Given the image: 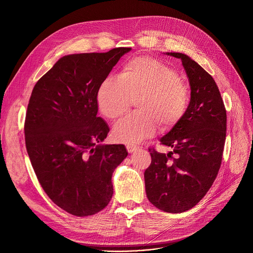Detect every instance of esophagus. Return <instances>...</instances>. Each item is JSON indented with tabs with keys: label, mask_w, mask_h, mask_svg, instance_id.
I'll use <instances>...</instances> for the list:
<instances>
[{
	"label": "esophagus",
	"mask_w": 253,
	"mask_h": 253,
	"mask_svg": "<svg viewBox=\"0 0 253 253\" xmlns=\"http://www.w3.org/2000/svg\"><path fill=\"white\" fill-rule=\"evenodd\" d=\"M126 149H127V151H128V153H133V152H135L136 150H138V148L136 147V145H133V144H128L127 147H126Z\"/></svg>",
	"instance_id": "1"
}]
</instances>
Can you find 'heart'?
Listing matches in <instances>:
<instances>
[{
	"instance_id": "heart-1",
	"label": "heart",
	"mask_w": 253,
	"mask_h": 253,
	"mask_svg": "<svg viewBox=\"0 0 253 253\" xmlns=\"http://www.w3.org/2000/svg\"><path fill=\"white\" fill-rule=\"evenodd\" d=\"M138 113L115 125L114 138L123 143H139L153 136L158 121L164 127L177 123L188 106V91L178 74L150 57L127 62L119 77H106L97 90V105L110 120L125 114L132 99Z\"/></svg>"
}]
</instances>
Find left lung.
Instances as JSON below:
<instances>
[{
    "mask_svg": "<svg viewBox=\"0 0 253 253\" xmlns=\"http://www.w3.org/2000/svg\"><path fill=\"white\" fill-rule=\"evenodd\" d=\"M165 54L181 60L191 99L177 123L160 138L172 152L149 149L152 163L144 171L145 193L157 208L181 213L200 202L216 178L225 141L227 112L215 81L201 65L183 53ZM173 153L176 156L172 157Z\"/></svg>",
    "mask_w": 253,
    "mask_h": 253,
    "instance_id": "1",
    "label": "left lung"
}]
</instances>
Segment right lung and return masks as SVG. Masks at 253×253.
Listing matches in <instances>:
<instances>
[{
	"instance_id": "obj_1",
	"label": "right lung",
	"mask_w": 253,
	"mask_h": 253,
	"mask_svg": "<svg viewBox=\"0 0 253 253\" xmlns=\"http://www.w3.org/2000/svg\"><path fill=\"white\" fill-rule=\"evenodd\" d=\"M131 48L58 59L35 85L24 123L25 145L43 190L57 206L88 216L111 201L112 176L128 152L102 144L110 128L97 117V90Z\"/></svg>"
}]
</instances>
